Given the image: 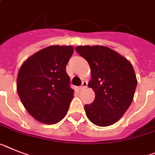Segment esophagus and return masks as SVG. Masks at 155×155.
Here are the masks:
<instances>
[{"mask_svg": "<svg viewBox=\"0 0 155 155\" xmlns=\"http://www.w3.org/2000/svg\"><path fill=\"white\" fill-rule=\"evenodd\" d=\"M87 81H83V82H82V85L80 87V90L84 89V88H85V87H87Z\"/></svg>", "mask_w": 155, "mask_h": 155, "instance_id": "obj_1", "label": "esophagus"}]
</instances>
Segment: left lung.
Wrapping results in <instances>:
<instances>
[{
	"instance_id": "8db88e82",
	"label": "left lung",
	"mask_w": 155,
	"mask_h": 155,
	"mask_svg": "<svg viewBox=\"0 0 155 155\" xmlns=\"http://www.w3.org/2000/svg\"><path fill=\"white\" fill-rule=\"evenodd\" d=\"M75 50L90 64L88 87L95 93L94 102L84 106L86 115L95 125L114 124L133 100L137 80L132 64L106 46L80 45Z\"/></svg>"
}]
</instances>
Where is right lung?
Wrapping results in <instances>:
<instances>
[{
    "label": "right lung",
    "instance_id": "add662e5",
    "mask_svg": "<svg viewBox=\"0 0 155 155\" xmlns=\"http://www.w3.org/2000/svg\"><path fill=\"white\" fill-rule=\"evenodd\" d=\"M71 45H51L30 57L17 76V92L27 111L38 121L56 124L67 114L73 98L66 65Z\"/></svg>",
    "mask_w": 155,
    "mask_h": 155
}]
</instances>
